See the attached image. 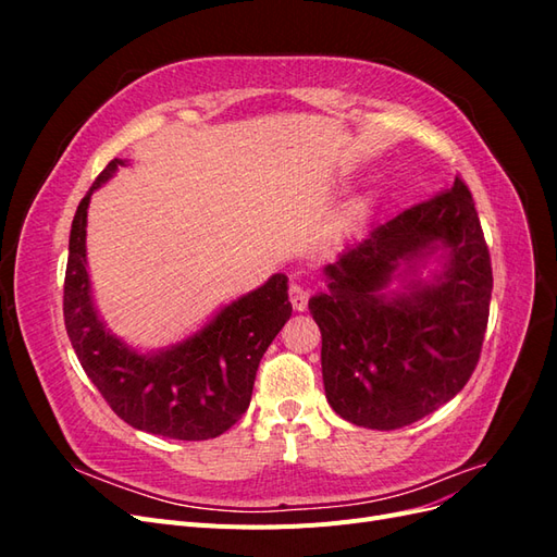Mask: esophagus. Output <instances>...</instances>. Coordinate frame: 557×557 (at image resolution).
I'll return each instance as SVG.
<instances>
[{
  "instance_id": "34e87169",
  "label": "esophagus",
  "mask_w": 557,
  "mask_h": 557,
  "mask_svg": "<svg viewBox=\"0 0 557 557\" xmlns=\"http://www.w3.org/2000/svg\"><path fill=\"white\" fill-rule=\"evenodd\" d=\"M288 295H290V305H293L295 311L307 309V305H309V290L307 288H301L299 283H290Z\"/></svg>"
}]
</instances>
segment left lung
<instances>
[{"mask_svg":"<svg viewBox=\"0 0 557 557\" xmlns=\"http://www.w3.org/2000/svg\"><path fill=\"white\" fill-rule=\"evenodd\" d=\"M309 299L325 397L352 425L397 430L444 407L479 362L493 293L462 178L348 244Z\"/></svg>","mask_w":557,"mask_h":557,"instance_id":"1","label":"left lung"}]
</instances>
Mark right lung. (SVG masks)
Returning <instances> with one entry per match:
<instances>
[{
    "mask_svg": "<svg viewBox=\"0 0 557 557\" xmlns=\"http://www.w3.org/2000/svg\"><path fill=\"white\" fill-rule=\"evenodd\" d=\"M125 164L111 160L76 209L64 276V327L88 379L127 425L166 440H213L248 409L264 350L293 313L288 276H269L172 346L141 352L125 344L95 307L86 258L90 197Z\"/></svg>",
    "mask_w": 557,
    "mask_h": 557,
    "instance_id": "obj_1",
    "label": "right lung"
}]
</instances>
